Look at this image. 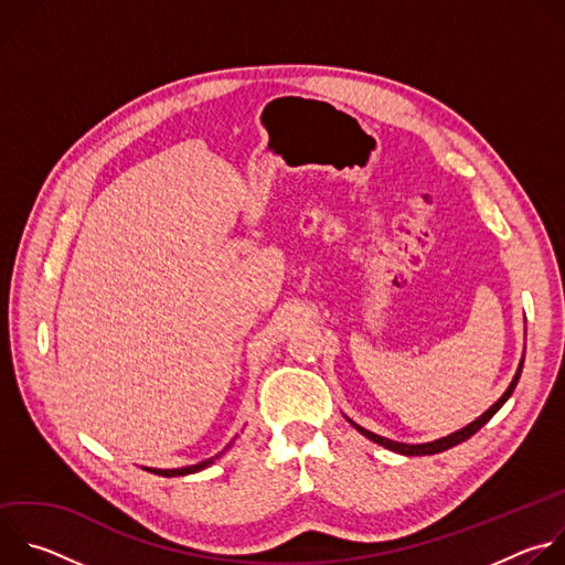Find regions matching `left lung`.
Returning a JSON list of instances; mask_svg holds the SVG:
<instances>
[{"label": "left lung", "mask_w": 565, "mask_h": 565, "mask_svg": "<svg viewBox=\"0 0 565 565\" xmlns=\"http://www.w3.org/2000/svg\"><path fill=\"white\" fill-rule=\"evenodd\" d=\"M521 371H523V358H521V362H519V369H516V373H514V377H512V382H510V386L505 388V393L494 402V405L486 412V414H480L473 423H469V425H465L462 429H458V431H454V434H449V436H443V438H438V440H431V443H420V445H407V443H395V440H391V438H384V436H377V434H373V431H369V429H364V427H360L358 423H353L351 418H347L362 436H366L369 440H373V443H377V445H382L384 449H391V451H395V454H402V456H431V454H440V451H445V449H451V447H456V445H460V443H465L467 438H471L482 425H488L490 423V418L505 405V402L510 399V395L514 393V388H516V384H519V377H521Z\"/></svg>", "instance_id": "8db88e82"}]
</instances>
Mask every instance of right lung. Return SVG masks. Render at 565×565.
Wrapping results in <instances>:
<instances>
[{
  "instance_id": "1",
  "label": "right lung",
  "mask_w": 565,
  "mask_h": 565,
  "mask_svg": "<svg viewBox=\"0 0 565 565\" xmlns=\"http://www.w3.org/2000/svg\"><path fill=\"white\" fill-rule=\"evenodd\" d=\"M230 445H232V443H230ZM230 445H227L221 454H216V456H212V458H207V460H201V462H196V465L177 467V469H156V467H142V469H147V471H151V473H158V476H168V478H172V476H188V473H196V471H201V469L210 467L216 458H221V456L230 449Z\"/></svg>"
}]
</instances>
